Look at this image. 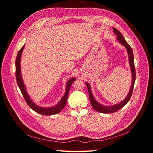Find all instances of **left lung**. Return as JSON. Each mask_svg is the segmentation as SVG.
<instances>
[{
  "label": "left lung",
  "mask_w": 153,
  "mask_h": 153,
  "mask_svg": "<svg viewBox=\"0 0 153 153\" xmlns=\"http://www.w3.org/2000/svg\"><path fill=\"white\" fill-rule=\"evenodd\" d=\"M113 31H114V33L116 35L118 41H119L123 46H124L125 47L126 50L127 51L128 55L129 64H130L131 72L132 81H131L130 91H129L128 93L127 96L126 97L125 99L124 100H123L122 102H121L120 103H117V104H116V105H109V106H105V105H102L99 102H98L95 100V98L93 97V95L91 93V86L90 85V84L86 82V85L88 88V93H89V98H90V103H91V105L92 107L93 108V109L97 112H102V113H105V114H109V113L114 112L117 111L118 110L121 109V108L123 106H125L127 103V102L130 100L131 96L132 95L133 90H134V84H135V77H136L135 68V65H134V53H133L132 49L129 44H128L127 42L125 41V39L124 37H123L121 33L119 30H118L117 29H116L115 28H113Z\"/></svg>",
  "instance_id": "1"
}]
</instances>
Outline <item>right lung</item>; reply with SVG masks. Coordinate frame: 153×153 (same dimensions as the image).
<instances>
[{"label":"right lung","instance_id":"obj_1","mask_svg":"<svg viewBox=\"0 0 153 153\" xmlns=\"http://www.w3.org/2000/svg\"><path fill=\"white\" fill-rule=\"evenodd\" d=\"M25 45L24 44L23 46L20 49V50H19V52L18 53V55H17V56L16 58V62H15L16 78L17 84H18L19 90H21V92H22V95L25 98V100L27 103L32 110H33L34 111H36V112L39 113V114H41L42 115L51 116V115L56 114H58V113L61 112L63 110V108L65 107V106L66 105V103H67V100L68 92H69L71 86L72 85V83L76 81V78L72 77L67 82L65 94H64V95L62 97L60 102H59L56 105L53 106V107H48L37 105L36 103H35L32 100L30 97L29 96V95L28 94L25 86V85H24L22 76L20 62H21L22 54L23 49L25 48Z\"/></svg>","mask_w":153,"mask_h":153}]
</instances>
